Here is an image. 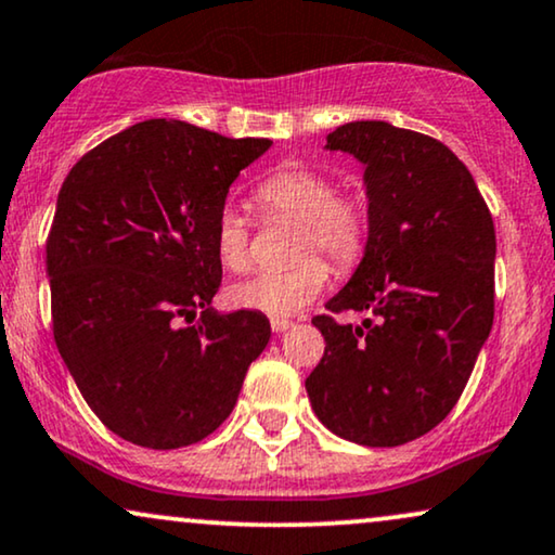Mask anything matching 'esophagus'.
I'll list each match as a JSON object with an SVG mask.
<instances>
[{"instance_id":"esophagus-1","label":"esophagus","mask_w":555,"mask_h":555,"mask_svg":"<svg viewBox=\"0 0 555 555\" xmlns=\"http://www.w3.org/2000/svg\"><path fill=\"white\" fill-rule=\"evenodd\" d=\"M292 327V320H284V318H271V330L273 333H284V330Z\"/></svg>"}]
</instances>
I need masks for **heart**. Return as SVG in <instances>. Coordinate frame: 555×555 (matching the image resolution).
I'll use <instances>...</instances> for the list:
<instances>
[{"mask_svg": "<svg viewBox=\"0 0 555 555\" xmlns=\"http://www.w3.org/2000/svg\"><path fill=\"white\" fill-rule=\"evenodd\" d=\"M256 202L269 217L299 222L301 230L294 245V258L299 261L289 269L261 271L248 282L230 286L228 299L233 307L273 318L294 314L327 286L330 269L314 250L338 271H350L361 261L371 230L369 205L356 192H335L330 173L305 166L282 168L261 181ZM215 248L225 269L235 273L250 269V228L241 212L228 207L217 215Z\"/></svg>", "mask_w": 555, "mask_h": 555, "instance_id": "obj_1", "label": "heart"}]
</instances>
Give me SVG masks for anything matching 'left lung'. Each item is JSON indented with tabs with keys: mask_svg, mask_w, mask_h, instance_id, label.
<instances>
[{
	"mask_svg": "<svg viewBox=\"0 0 555 555\" xmlns=\"http://www.w3.org/2000/svg\"><path fill=\"white\" fill-rule=\"evenodd\" d=\"M327 149L363 164L371 230L359 269L325 307L372 320L353 328L318 314L325 353L305 387L327 430L359 446H404L443 423L489 338L492 212L459 156L423 132L348 122Z\"/></svg>",
	"mask_w": 555,
	"mask_h": 555,
	"instance_id": "8db88e82",
	"label": "left lung"
}]
</instances>
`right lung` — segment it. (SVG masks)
<instances>
[{
    "mask_svg": "<svg viewBox=\"0 0 555 555\" xmlns=\"http://www.w3.org/2000/svg\"><path fill=\"white\" fill-rule=\"evenodd\" d=\"M269 138L145 120L76 160L46 243L53 338L112 433L171 451L225 423L271 338L261 312L220 314L217 215Z\"/></svg>",
    "mask_w": 555,
    "mask_h": 555,
    "instance_id": "obj_1",
    "label": "right lung"
}]
</instances>
